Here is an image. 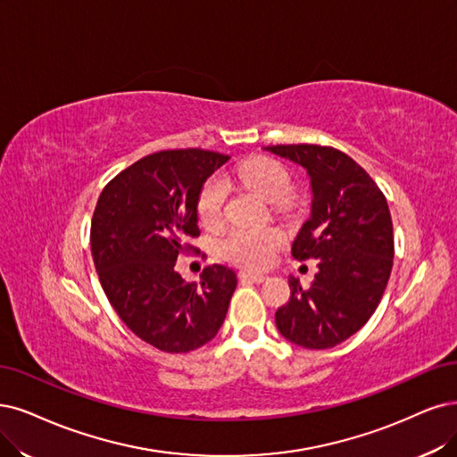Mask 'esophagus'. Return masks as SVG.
<instances>
[{"mask_svg": "<svg viewBox=\"0 0 457 457\" xmlns=\"http://www.w3.org/2000/svg\"><path fill=\"white\" fill-rule=\"evenodd\" d=\"M239 278L245 282V280H248V282H263L267 277L263 275V273H258V271H241L239 273Z\"/></svg>", "mask_w": 457, "mask_h": 457, "instance_id": "1", "label": "esophagus"}]
</instances>
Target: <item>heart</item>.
<instances>
[{
    "mask_svg": "<svg viewBox=\"0 0 457 457\" xmlns=\"http://www.w3.org/2000/svg\"><path fill=\"white\" fill-rule=\"evenodd\" d=\"M233 179L248 186L267 201H280L292 190V177L286 167L271 158H252L233 169ZM228 184L222 177H211L197 195L199 222L216 228L224 218ZM284 245L278 228H233L220 243L222 254L245 267H265Z\"/></svg>",
    "mask_w": 457,
    "mask_h": 457,
    "instance_id": "b5f03b06",
    "label": "heart"
}]
</instances>
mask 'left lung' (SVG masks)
<instances>
[{
	"label": "left lung",
	"instance_id": "left-lung-1",
	"mask_svg": "<svg viewBox=\"0 0 457 457\" xmlns=\"http://www.w3.org/2000/svg\"><path fill=\"white\" fill-rule=\"evenodd\" d=\"M265 150L307 169L312 209L292 256L318 260L307 290L290 277V301L275 322L299 346L331 348L360 331L384 295L395 252L390 209L377 182L341 150L307 143Z\"/></svg>",
	"mask_w": 457,
	"mask_h": 457
}]
</instances>
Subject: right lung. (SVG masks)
<instances>
[{"instance_id": "1", "label": "right lung", "mask_w": 457, "mask_h": 457, "mask_svg": "<svg viewBox=\"0 0 457 457\" xmlns=\"http://www.w3.org/2000/svg\"><path fill=\"white\" fill-rule=\"evenodd\" d=\"M229 156L201 148L160 150L118 173L92 216L96 271L122 322L158 350L184 353L207 345L222 328L237 286L226 265L186 282L175 262L197 252V195Z\"/></svg>"}]
</instances>
